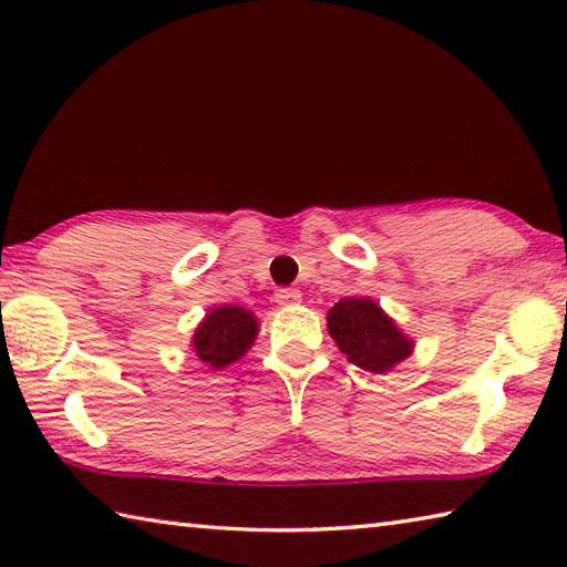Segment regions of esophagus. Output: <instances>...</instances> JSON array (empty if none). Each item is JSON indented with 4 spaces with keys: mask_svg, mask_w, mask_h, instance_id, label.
I'll return each mask as SVG.
<instances>
[{
    "mask_svg": "<svg viewBox=\"0 0 567 567\" xmlns=\"http://www.w3.org/2000/svg\"><path fill=\"white\" fill-rule=\"evenodd\" d=\"M299 299H302V292L292 290V287H280V290L275 292V302L277 305H297Z\"/></svg>",
    "mask_w": 567,
    "mask_h": 567,
    "instance_id": "obj_1",
    "label": "esophagus"
}]
</instances>
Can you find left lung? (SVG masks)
I'll list each match as a JSON object with an SVG mask.
<instances>
[{"label": "left lung", "instance_id": "1", "mask_svg": "<svg viewBox=\"0 0 567 567\" xmlns=\"http://www.w3.org/2000/svg\"><path fill=\"white\" fill-rule=\"evenodd\" d=\"M327 319L339 351L368 372H388L412 353V341L372 299L346 297Z\"/></svg>", "mask_w": 567, "mask_h": 567}]
</instances>
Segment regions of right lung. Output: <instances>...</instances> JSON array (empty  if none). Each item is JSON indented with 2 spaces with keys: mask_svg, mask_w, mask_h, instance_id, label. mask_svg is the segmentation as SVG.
I'll return each mask as SVG.
<instances>
[{
  "mask_svg": "<svg viewBox=\"0 0 567 567\" xmlns=\"http://www.w3.org/2000/svg\"><path fill=\"white\" fill-rule=\"evenodd\" d=\"M258 333V321L240 307H219L207 315L195 333V353L212 368H226L244 355Z\"/></svg>",
  "mask_w": 567,
  "mask_h": 567,
  "instance_id": "right-lung-1",
  "label": "right lung"
}]
</instances>
